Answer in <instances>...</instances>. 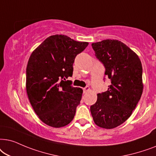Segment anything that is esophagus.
I'll list each match as a JSON object with an SVG mask.
<instances>
[{
  "label": "esophagus",
  "instance_id": "esophagus-1",
  "mask_svg": "<svg viewBox=\"0 0 156 156\" xmlns=\"http://www.w3.org/2000/svg\"><path fill=\"white\" fill-rule=\"evenodd\" d=\"M83 93H86L90 90V88H89L88 86H86V87H85L84 88H83Z\"/></svg>",
  "mask_w": 156,
  "mask_h": 156
}]
</instances>
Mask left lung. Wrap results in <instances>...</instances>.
<instances>
[{"instance_id":"left-lung-1","label":"left lung","mask_w":156,"mask_h":156,"mask_svg":"<svg viewBox=\"0 0 156 156\" xmlns=\"http://www.w3.org/2000/svg\"><path fill=\"white\" fill-rule=\"evenodd\" d=\"M91 45L111 82L107 91L97 95L96 103L90 106L91 115L98 126L111 129L123 123L140 101L142 64L136 53L119 41L107 39Z\"/></svg>"}]
</instances>
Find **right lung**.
<instances>
[{
    "instance_id": "1",
    "label": "right lung",
    "mask_w": 156,
    "mask_h": 156,
    "mask_svg": "<svg viewBox=\"0 0 156 156\" xmlns=\"http://www.w3.org/2000/svg\"><path fill=\"white\" fill-rule=\"evenodd\" d=\"M88 43L64 35L47 38L33 52L26 68V90L39 118L53 128L63 127L73 119L83 90L71 86L73 64Z\"/></svg>"
}]
</instances>
